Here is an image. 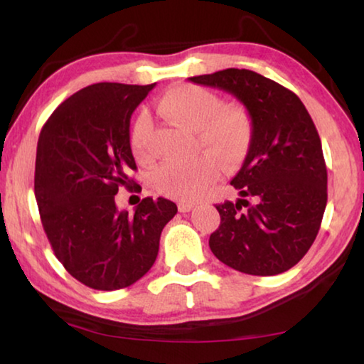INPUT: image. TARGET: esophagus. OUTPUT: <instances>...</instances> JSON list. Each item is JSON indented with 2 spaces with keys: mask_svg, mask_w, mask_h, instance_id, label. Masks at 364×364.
Listing matches in <instances>:
<instances>
[{
  "mask_svg": "<svg viewBox=\"0 0 364 364\" xmlns=\"http://www.w3.org/2000/svg\"><path fill=\"white\" fill-rule=\"evenodd\" d=\"M194 208V204L193 202H178V210H180L181 213H186V212H191Z\"/></svg>",
  "mask_w": 364,
  "mask_h": 364,
  "instance_id": "34e87169",
  "label": "esophagus"
}]
</instances>
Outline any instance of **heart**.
Listing matches in <instances>:
<instances>
[{
	"label": "heart",
	"mask_w": 364,
	"mask_h": 364,
	"mask_svg": "<svg viewBox=\"0 0 364 364\" xmlns=\"http://www.w3.org/2000/svg\"><path fill=\"white\" fill-rule=\"evenodd\" d=\"M159 114L175 125L196 133L208 154L186 160H167L152 171V186L160 194L178 200H194L217 180L218 162L225 167L241 164L247 156L254 128L247 112L239 107H223L212 91L194 85H178L164 93L157 102ZM151 120L141 114L132 130V147L138 157L147 152Z\"/></svg>",
	"instance_id": "b5f03b06"
}]
</instances>
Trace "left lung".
I'll use <instances>...</instances> for the list:
<instances>
[{"label":"left lung","mask_w":364,"mask_h":364,"mask_svg":"<svg viewBox=\"0 0 364 364\" xmlns=\"http://www.w3.org/2000/svg\"><path fill=\"white\" fill-rule=\"evenodd\" d=\"M188 80L236 97L254 128L250 149L231 181L239 199L217 205L221 221L208 245L220 262L241 273H284L315 242L328 202L315 123L297 95L257 72L226 69Z\"/></svg>","instance_id":"1"}]
</instances>
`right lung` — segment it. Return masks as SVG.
Listing matches in <instances>:
<instances>
[{"instance_id": "add662e5", "label": "right lung", "mask_w": 364, "mask_h": 364, "mask_svg": "<svg viewBox=\"0 0 364 364\" xmlns=\"http://www.w3.org/2000/svg\"><path fill=\"white\" fill-rule=\"evenodd\" d=\"M154 86H86L54 110L38 138L35 197L43 228L64 268L97 291L143 278L164 226L178 212L164 197H146L133 215L115 205L119 188L133 184L128 171L136 170L132 114Z\"/></svg>"}]
</instances>
